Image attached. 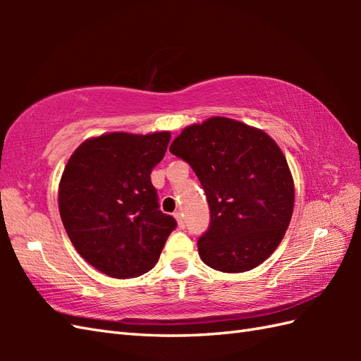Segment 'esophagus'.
<instances>
[{
	"mask_svg": "<svg viewBox=\"0 0 361 361\" xmlns=\"http://www.w3.org/2000/svg\"><path fill=\"white\" fill-rule=\"evenodd\" d=\"M173 217H175V220H176V224H178V226H180L181 229L186 226V224H185V219H183V216H181V214H180V212H175V214H173Z\"/></svg>",
	"mask_w": 361,
	"mask_h": 361,
	"instance_id": "esophagus-1",
	"label": "esophagus"
}]
</instances>
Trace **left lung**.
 <instances>
[{
  "label": "left lung",
  "instance_id": "1",
  "mask_svg": "<svg viewBox=\"0 0 361 361\" xmlns=\"http://www.w3.org/2000/svg\"><path fill=\"white\" fill-rule=\"evenodd\" d=\"M169 150L192 167L208 198L211 221L197 242L203 262L242 273L270 257L295 203L293 178L278 144L262 130L216 116L186 127Z\"/></svg>",
  "mask_w": 361,
  "mask_h": 361
}]
</instances>
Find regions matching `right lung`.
I'll return each instance as SVG.
<instances>
[{
	"instance_id": "1",
	"label": "right lung",
	"mask_w": 361,
	"mask_h": 361,
	"mask_svg": "<svg viewBox=\"0 0 361 361\" xmlns=\"http://www.w3.org/2000/svg\"><path fill=\"white\" fill-rule=\"evenodd\" d=\"M171 133H106L82 142L59 185L66 234L96 270L116 279L136 278L158 262L176 228L159 211L150 181Z\"/></svg>"
}]
</instances>
